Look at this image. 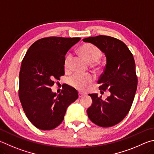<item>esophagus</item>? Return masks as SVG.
I'll return each mask as SVG.
<instances>
[{"mask_svg": "<svg viewBox=\"0 0 154 154\" xmlns=\"http://www.w3.org/2000/svg\"><path fill=\"white\" fill-rule=\"evenodd\" d=\"M85 96L84 94H82L81 93V92H79V97H82Z\"/></svg>", "mask_w": 154, "mask_h": 154, "instance_id": "1", "label": "esophagus"}]
</instances>
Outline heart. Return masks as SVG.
Masks as SVG:
<instances>
[{"instance_id": "1", "label": "heart", "mask_w": 154, "mask_h": 154, "mask_svg": "<svg viewBox=\"0 0 154 154\" xmlns=\"http://www.w3.org/2000/svg\"><path fill=\"white\" fill-rule=\"evenodd\" d=\"M80 52L85 58V59L88 61L89 64H94L98 62L102 57V52L97 46L93 45L91 44H85L81 47ZM72 58V55L69 54L66 57L64 62L65 69L66 70L69 67L70 62ZM94 78L91 75H82L79 74H74L70 77L67 82L69 84L76 88L79 90H83L88 83L93 82Z\"/></svg>"}]
</instances>
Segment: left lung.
Masks as SVG:
<instances>
[{
  "label": "left lung",
  "mask_w": 154,
  "mask_h": 154,
  "mask_svg": "<svg viewBox=\"0 0 154 154\" xmlns=\"http://www.w3.org/2000/svg\"><path fill=\"white\" fill-rule=\"evenodd\" d=\"M93 44L104 53L106 65L97 83L100 90H108L105 100L97 94H89L92 103L87 112L91 122L102 127H110L124 119L132 106L137 87V77L133 54L127 45L107 35L89 37L83 40Z\"/></svg>",
  "instance_id": "obj_1"
}]
</instances>
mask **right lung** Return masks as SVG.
<instances>
[{
  "label": "right lung",
  "instance_id": "right-lung-1",
  "mask_svg": "<svg viewBox=\"0 0 154 154\" xmlns=\"http://www.w3.org/2000/svg\"><path fill=\"white\" fill-rule=\"evenodd\" d=\"M80 38L48 37L35 42L21 63L19 97L27 119L36 128L52 130L64 120L68 106L79 96L66 85L57 95L51 90L55 80L65 75V55Z\"/></svg>",
  "mask_w": 154,
  "mask_h": 154
}]
</instances>
